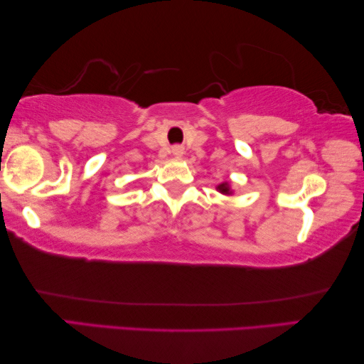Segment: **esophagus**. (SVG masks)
Listing matches in <instances>:
<instances>
[{"label": "esophagus", "instance_id": "esophagus-1", "mask_svg": "<svg viewBox=\"0 0 364 364\" xmlns=\"http://www.w3.org/2000/svg\"><path fill=\"white\" fill-rule=\"evenodd\" d=\"M171 153L174 154V158H182L183 153H186V150H183V146H181V145H176V146H172Z\"/></svg>", "mask_w": 364, "mask_h": 364}]
</instances>
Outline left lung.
Returning <instances> with one entry per match:
<instances>
[{
    "label": "left lung",
    "instance_id": "obj_1",
    "mask_svg": "<svg viewBox=\"0 0 364 364\" xmlns=\"http://www.w3.org/2000/svg\"><path fill=\"white\" fill-rule=\"evenodd\" d=\"M218 190L221 193H224V195H230L232 192H230V187H229V183L225 182V183H221V186H218Z\"/></svg>",
    "mask_w": 364,
    "mask_h": 364
}]
</instances>
